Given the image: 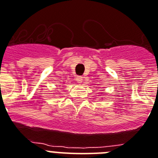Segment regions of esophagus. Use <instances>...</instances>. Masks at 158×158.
<instances>
[{
    "label": "esophagus",
    "mask_w": 158,
    "mask_h": 158,
    "mask_svg": "<svg viewBox=\"0 0 158 158\" xmlns=\"http://www.w3.org/2000/svg\"><path fill=\"white\" fill-rule=\"evenodd\" d=\"M82 81H83V77L81 76H77L76 77V81L77 82L78 84H81Z\"/></svg>",
    "instance_id": "esophagus-1"
}]
</instances>
